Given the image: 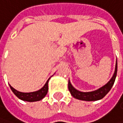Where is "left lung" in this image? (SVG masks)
Listing matches in <instances>:
<instances>
[{
    "label": "left lung",
    "mask_w": 123,
    "mask_h": 123,
    "mask_svg": "<svg viewBox=\"0 0 123 123\" xmlns=\"http://www.w3.org/2000/svg\"><path fill=\"white\" fill-rule=\"evenodd\" d=\"M117 61L116 63L115 67V72L113 77L106 84L105 86H103L101 88H99L97 90L92 91V92H80L77 90H75L71 83L69 81V84H68V87H69V90L72 96L77 99L83 100V101H96V100H99L102 98H104L107 93L111 90V87L113 86L115 81V79L117 77Z\"/></svg>",
    "instance_id": "8db88e82"
}]
</instances>
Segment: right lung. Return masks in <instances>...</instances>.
<instances>
[{
  "instance_id": "add662e5",
  "label": "right lung",
  "mask_w": 123,
  "mask_h": 123,
  "mask_svg": "<svg viewBox=\"0 0 123 123\" xmlns=\"http://www.w3.org/2000/svg\"><path fill=\"white\" fill-rule=\"evenodd\" d=\"M50 79V78H49ZM48 79L47 80V82L45 83V86L43 87L42 89H40L38 91L36 92H18L16 90H15L12 86H10V88L12 90V91L13 92L14 94L17 96L18 98L24 100V101H27V102H36V101H39V100L43 99L47 94L48 90Z\"/></svg>"
}]
</instances>
